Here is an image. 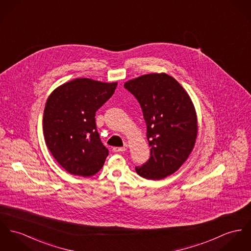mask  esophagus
<instances>
[{
    "label": "esophagus",
    "instance_id": "esophagus-1",
    "mask_svg": "<svg viewBox=\"0 0 251 251\" xmlns=\"http://www.w3.org/2000/svg\"><path fill=\"white\" fill-rule=\"evenodd\" d=\"M125 150H126V148H125V147H114V148H113V151H114L115 153L124 152Z\"/></svg>",
    "mask_w": 251,
    "mask_h": 251
}]
</instances>
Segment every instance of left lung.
I'll return each mask as SVG.
<instances>
[{"mask_svg": "<svg viewBox=\"0 0 251 251\" xmlns=\"http://www.w3.org/2000/svg\"><path fill=\"white\" fill-rule=\"evenodd\" d=\"M137 99L147 125L150 158L135 167L140 176L159 180L175 173L195 146L198 121L192 100L166 74H150L124 84Z\"/></svg>", "mask_w": 251, "mask_h": 251, "instance_id": "8db88e82", "label": "left lung"}]
</instances>
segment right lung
<instances>
[{
	"label": "right lung",
	"instance_id": "obj_1",
	"mask_svg": "<svg viewBox=\"0 0 251 251\" xmlns=\"http://www.w3.org/2000/svg\"><path fill=\"white\" fill-rule=\"evenodd\" d=\"M117 83L76 78L49 97L43 117L46 144L58 163L70 174L91 176L109 154L96 124L97 110L114 95Z\"/></svg>",
	"mask_w": 251,
	"mask_h": 251
}]
</instances>
